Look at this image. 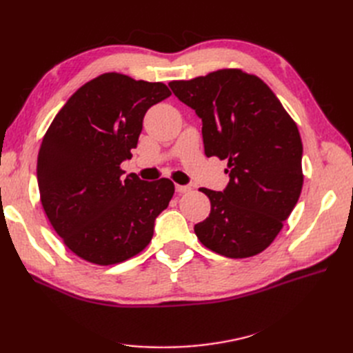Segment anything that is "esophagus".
Segmentation results:
<instances>
[{"mask_svg":"<svg viewBox=\"0 0 353 353\" xmlns=\"http://www.w3.org/2000/svg\"><path fill=\"white\" fill-rule=\"evenodd\" d=\"M175 188H176V193H179V194L188 193V191L191 190V187H188V185H176Z\"/></svg>","mask_w":353,"mask_h":353,"instance_id":"1","label":"esophagus"}]
</instances>
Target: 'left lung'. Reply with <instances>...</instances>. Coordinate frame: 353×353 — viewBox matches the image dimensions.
<instances>
[{"label": "left lung", "mask_w": 353, "mask_h": 353, "mask_svg": "<svg viewBox=\"0 0 353 353\" xmlns=\"http://www.w3.org/2000/svg\"><path fill=\"white\" fill-rule=\"evenodd\" d=\"M203 122L205 154L228 160L223 191L201 188L209 216L194 232L209 250L232 259L259 254L279 236L303 185L297 125L261 78L241 69L169 82Z\"/></svg>", "instance_id": "obj_1"}]
</instances>
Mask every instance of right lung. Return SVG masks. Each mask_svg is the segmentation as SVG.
<instances>
[{"label": "right lung", "instance_id": "add662e5", "mask_svg": "<svg viewBox=\"0 0 353 353\" xmlns=\"http://www.w3.org/2000/svg\"><path fill=\"white\" fill-rule=\"evenodd\" d=\"M169 95L163 82L103 73L83 83L48 126L37 162L41 203L51 227L81 259L121 263L152 241L174 183L123 176L121 163L132 156L145 112Z\"/></svg>", "mask_w": 353, "mask_h": 353}]
</instances>
